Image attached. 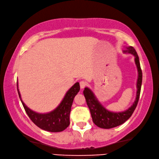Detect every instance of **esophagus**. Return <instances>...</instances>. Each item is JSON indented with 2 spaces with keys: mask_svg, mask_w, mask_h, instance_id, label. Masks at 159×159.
I'll return each mask as SVG.
<instances>
[{
  "mask_svg": "<svg viewBox=\"0 0 159 159\" xmlns=\"http://www.w3.org/2000/svg\"><path fill=\"white\" fill-rule=\"evenodd\" d=\"M86 85H87V84L85 81H84V80H82V81L80 82V87L81 89H84Z\"/></svg>",
  "mask_w": 159,
  "mask_h": 159,
  "instance_id": "1",
  "label": "esophagus"
}]
</instances>
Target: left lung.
I'll list each match as a JSON object with an SVG mask.
<instances>
[{"label": "left lung", "mask_w": 159, "mask_h": 159, "mask_svg": "<svg viewBox=\"0 0 159 159\" xmlns=\"http://www.w3.org/2000/svg\"><path fill=\"white\" fill-rule=\"evenodd\" d=\"M124 53H129L134 57V61L138 70V79L137 82V95L134 102L130 107L123 112H114L107 110L101 105L95 97L94 93L89 88H85L84 94L86 100L87 105L91 114L93 122L98 127L102 129H110L117 127L125 123L132 116L134 112L139 99L141 87L142 83V71L141 69L139 59L136 50L132 47H127L123 50Z\"/></svg>", "instance_id": "obj_1"}]
</instances>
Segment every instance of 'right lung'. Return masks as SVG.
Listing matches in <instances>:
<instances>
[{
  "label": "right lung",
  "instance_id": "obj_1",
  "mask_svg": "<svg viewBox=\"0 0 159 159\" xmlns=\"http://www.w3.org/2000/svg\"><path fill=\"white\" fill-rule=\"evenodd\" d=\"M17 92L25 110L32 122L40 129L51 132H59L64 131L70 125V112L74 98L80 90L79 83L75 84L66 92L61 103L53 111L42 114L30 109L21 99V95L17 82Z\"/></svg>",
  "mask_w": 159,
  "mask_h": 159
}]
</instances>
